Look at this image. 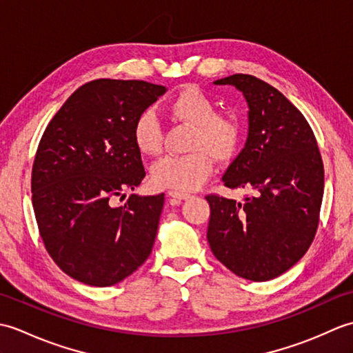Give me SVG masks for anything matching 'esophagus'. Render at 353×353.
Wrapping results in <instances>:
<instances>
[{"label": "esophagus", "mask_w": 353, "mask_h": 353, "mask_svg": "<svg viewBox=\"0 0 353 353\" xmlns=\"http://www.w3.org/2000/svg\"><path fill=\"white\" fill-rule=\"evenodd\" d=\"M167 196L171 197V199H176V200H188L191 197V194L188 192H182V191H172L170 190L167 192Z\"/></svg>", "instance_id": "esophagus-1"}]
</instances>
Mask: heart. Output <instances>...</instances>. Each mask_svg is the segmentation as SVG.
I'll return each instance as SVG.
<instances>
[{"label":"heart","mask_w":353,"mask_h":353,"mask_svg":"<svg viewBox=\"0 0 353 353\" xmlns=\"http://www.w3.org/2000/svg\"><path fill=\"white\" fill-rule=\"evenodd\" d=\"M171 115L194 127L190 154L165 156L153 163L152 182L165 190L188 192L200 188L212 172L215 161H229L241 142V125L235 118L220 115L205 91L186 86L168 103ZM133 142L142 154L154 156L162 148V127L152 109L141 112L133 124Z\"/></svg>","instance_id":"obj_1"}]
</instances>
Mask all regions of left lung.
<instances>
[{
  "label": "left lung",
  "mask_w": 353,
  "mask_h": 353,
  "mask_svg": "<svg viewBox=\"0 0 353 353\" xmlns=\"http://www.w3.org/2000/svg\"><path fill=\"white\" fill-rule=\"evenodd\" d=\"M243 92L249 106L245 145L223 183L244 200L208 196V243L223 265L264 282L299 262L316 235L325 171L317 141L287 97L249 74L215 80Z\"/></svg>",
  "instance_id": "8db88e82"
}]
</instances>
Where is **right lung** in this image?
Returning a JSON list of instances; mask_svg holds the SVG:
<instances>
[{"mask_svg":"<svg viewBox=\"0 0 353 353\" xmlns=\"http://www.w3.org/2000/svg\"><path fill=\"white\" fill-rule=\"evenodd\" d=\"M165 92L142 80H92L42 134L32 171L33 209L45 249L72 279L110 287L152 253L163 194H132L124 206L117 199L145 177L133 124Z\"/></svg>","mask_w":353,"mask_h":353,"instance_id":"1","label":"right lung"}]
</instances>
